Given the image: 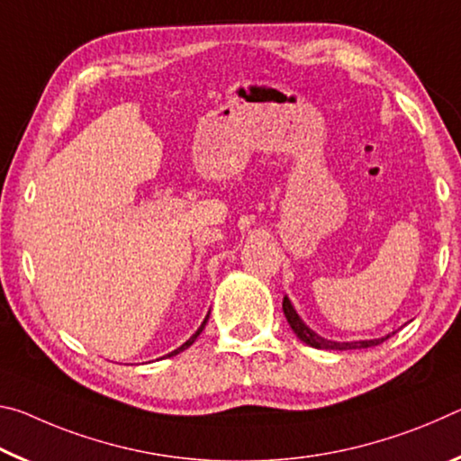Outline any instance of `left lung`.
Listing matches in <instances>:
<instances>
[{
  "label": "left lung",
  "mask_w": 461,
  "mask_h": 461,
  "mask_svg": "<svg viewBox=\"0 0 461 461\" xmlns=\"http://www.w3.org/2000/svg\"><path fill=\"white\" fill-rule=\"evenodd\" d=\"M284 314L285 319H288L290 327L294 330V335H296L302 343L314 347V349H327V351H347V349H367V347H375L386 341V337H380V339H364V341H333V339H324L319 333H314V330L308 327V324L300 319V314L296 312V308L292 306V302L288 296H284ZM394 335V333H392Z\"/></svg>",
  "instance_id": "8db88e82"
}]
</instances>
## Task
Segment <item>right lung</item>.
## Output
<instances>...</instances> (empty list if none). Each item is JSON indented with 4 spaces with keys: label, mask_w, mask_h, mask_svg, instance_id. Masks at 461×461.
Here are the masks:
<instances>
[{
    "label": "right lung",
    "mask_w": 461,
    "mask_h": 461,
    "mask_svg": "<svg viewBox=\"0 0 461 461\" xmlns=\"http://www.w3.org/2000/svg\"><path fill=\"white\" fill-rule=\"evenodd\" d=\"M208 319H210V312L206 314V319H203V322L200 324V329L198 330H195V333L190 337V339H187V341L184 343V345H181V347H177V349H173L171 353H167V356H163V357H173V356H177V353H181V351H184V349H187V347H190L194 341H195V339H198L200 337V333H202V330H203V327H206V322H208Z\"/></svg>",
    "instance_id": "obj_1"
}]
</instances>
